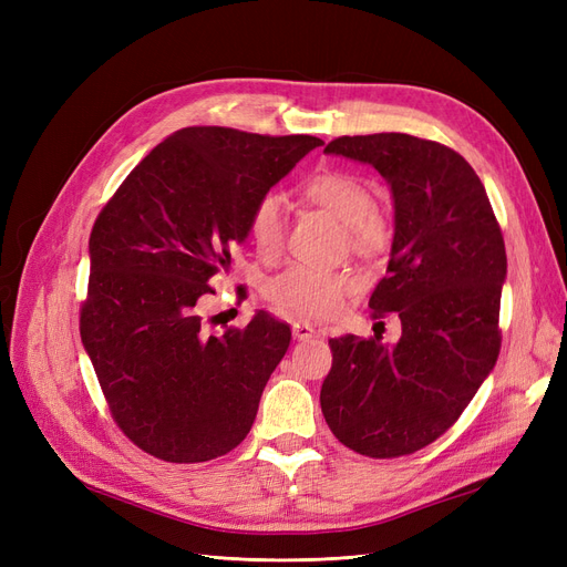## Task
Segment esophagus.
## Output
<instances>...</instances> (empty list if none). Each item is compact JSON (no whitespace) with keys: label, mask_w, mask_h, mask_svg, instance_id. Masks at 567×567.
<instances>
[{"label":"esophagus","mask_w":567,"mask_h":567,"mask_svg":"<svg viewBox=\"0 0 567 567\" xmlns=\"http://www.w3.org/2000/svg\"><path fill=\"white\" fill-rule=\"evenodd\" d=\"M315 333L317 331L312 329V323H307V321H296L293 323V338H298V340H310Z\"/></svg>","instance_id":"esophagus-1"}]
</instances>
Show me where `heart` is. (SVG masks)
I'll return each mask as SVG.
<instances>
[{
    "mask_svg": "<svg viewBox=\"0 0 567 567\" xmlns=\"http://www.w3.org/2000/svg\"><path fill=\"white\" fill-rule=\"evenodd\" d=\"M305 196L346 225L348 244L357 255L379 257L390 248L392 227L388 217L375 208V196L362 177L329 169V173L307 179ZM248 231L265 260H274L281 252L286 210L284 198L277 192L255 200L248 217ZM350 290L352 279L346 271L296 265L267 284V298L290 317L326 319L340 310Z\"/></svg>",
    "mask_w": 567,
    "mask_h": 567,
    "instance_id": "heart-1",
    "label": "heart"
}]
</instances>
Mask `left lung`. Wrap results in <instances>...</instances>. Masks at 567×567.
Wrapping results in <instances>:
<instances>
[{
  "instance_id": "obj_1",
  "label": "left lung",
  "mask_w": 567,
  "mask_h": 567,
  "mask_svg": "<svg viewBox=\"0 0 567 567\" xmlns=\"http://www.w3.org/2000/svg\"><path fill=\"white\" fill-rule=\"evenodd\" d=\"M323 151L369 163L390 184L392 250L369 307L373 319L402 321L394 346L329 340L323 419L357 454H414L450 431L499 357L504 236L475 169L444 144L381 132Z\"/></svg>"
}]
</instances>
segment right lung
Instances as JSON below:
<instances>
[{"instance_id":"add662e5","label":"right lung","mask_w":567,"mask_h":567,"mask_svg":"<svg viewBox=\"0 0 567 567\" xmlns=\"http://www.w3.org/2000/svg\"><path fill=\"white\" fill-rule=\"evenodd\" d=\"M323 142L231 127L169 134L120 184L90 236L80 336L111 416L169 463L231 452L290 346L288 323L257 312L210 333L208 281L246 241L255 200Z\"/></svg>"}]
</instances>
